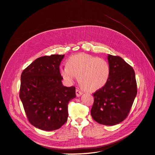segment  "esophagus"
I'll return each mask as SVG.
<instances>
[{
  "label": "esophagus",
  "mask_w": 155,
  "mask_h": 155,
  "mask_svg": "<svg viewBox=\"0 0 155 155\" xmlns=\"http://www.w3.org/2000/svg\"><path fill=\"white\" fill-rule=\"evenodd\" d=\"M76 96L78 97V96H80L81 95H82L83 92V91H81V90H79V88H76Z\"/></svg>",
  "instance_id": "1"
}]
</instances>
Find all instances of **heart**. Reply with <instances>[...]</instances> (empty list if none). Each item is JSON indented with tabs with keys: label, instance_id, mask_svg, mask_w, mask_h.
Here are the masks:
<instances>
[{
	"label": "heart",
	"instance_id": "heart-1",
	"mask_svg": "<svg viewBox=\"0 0 155 155\" xmlns=\"http://www.w3.org/2000/svg\"><path fill=\"white\" fill-rule=\"evenodd\" d=\"M67 66L60 68L61 76L70 83L79 77L81 85L89 92L104 87L109 79V63L96 56L83 53L73 55L67 59Z\"/></svg>",
	"mask_w": 155,
	"mask_h": 155
}]
</instances>
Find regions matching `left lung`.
I'll list each match as a JSON object with an SVG mask.
<instances>
[{
    "label": "left lung",
    "mask_w": 155,
    "mask_h": 155,
    "mask_svg": "<svg viewBox=\"0 0 155 155\" xmlns=\"http://www.w3.org/2000/svg\"><path fill=\"white\" fill-rule=\"evenodd\" d=\"M110 76L106 85L93 94L91 110L97 123L114 125L127 117L137 94V84L133 67L119 56L108 55Z\"/></svg>",
    "instance_id": "1"
}]
</instances>
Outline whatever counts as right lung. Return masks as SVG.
<instances>
[{"label": "right lung", "mask_w": 155, "mask_h": 155, "mask_svg": "<svg viewBox=\"0 0 155 155\" xmlns=\"http://www.w3.org/2000/svg\"><path fill=\"white\" fill-rule=\"evenodd\" d=\"M64 55L43 56L23 70L19 97L29 122L54 130L67 122L68 104L76 97L75 87L63 85L59 65Z\"/></svg>", "instance_id": "1"}]
</instances>
